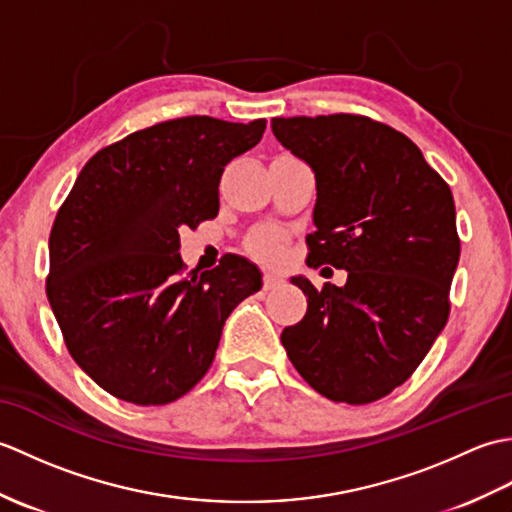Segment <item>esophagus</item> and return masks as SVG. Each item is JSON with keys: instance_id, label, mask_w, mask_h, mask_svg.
<instances>
[{"instance_id": "1", "label": "esophagus", "mask_w": 512, "mask_h": 512, "mask_svg": "<svg viewBox=\"0 0 512 512\" xmlns=\"http://www.w3.org/2000/svg\"><path fill=\"white\" fill-rule=\"evenodd\" d=\"M281 284H284V279L273 275V273H266L264 275V290H273V288H279Z\"/></svg>"}]
</instances>
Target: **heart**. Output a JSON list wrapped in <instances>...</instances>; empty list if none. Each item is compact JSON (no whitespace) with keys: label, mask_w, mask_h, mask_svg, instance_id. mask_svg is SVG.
<instances>
[{"label":"heart","mask_w":512,"mask_h":512,"mask_svg":"<svg viewBox=\"0 0 512 512\" xmlns=\"http://www.w3.org/2000/svg\"><path fill=\"white\" fill-rule=\"evenodd\" d=\"M288 237L275 226L257 228L246 239V253L262 264H277L286 253Z\"/></svg>","instance_id":"obj_1"}]
</instances>
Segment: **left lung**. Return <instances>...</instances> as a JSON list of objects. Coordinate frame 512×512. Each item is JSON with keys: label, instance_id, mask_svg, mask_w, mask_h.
<instances>
[{"label": "left lung", "instance_id": "1", "mask_svg": "<svg viewBox=\"0 0 512 512\" xmlns=\"http://www.w3.org/2000/svg\"><path fill=\"white\" fill-rule=\"evenodd\" d=\"M270 125L317 176L308 266L347 270L343 288L292 277L308 312L281 343L314 391L367 405L405 383L447 325L460 262L453 193L405 134L369 116Z\"/></svg>", "mask_w": 512, "mask_h": 512}]
</instances>
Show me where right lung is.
<instances>
[{
	"label": "right lung",
	"mask_w": 512,
	"mask_h": 512,
	"mask_svg": "<svg viewBox=\"0 0 512 512\" xmlns=\"http://www.w3.org/2000/svg\"><path fill=\"white\" fill-rule=\"evenodd\" d=\"M264 129V118H173L85 162L54 217L46 295L70 356L107 394L143 407L187 394L228 314L262 288L237 255L184 277L178 250L182 228L217 215L224 167Z\"/></svg>",
	"instance_id": "right-lung-1"
}]
</instances>
